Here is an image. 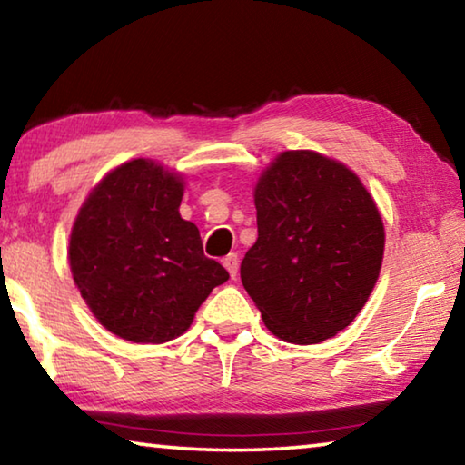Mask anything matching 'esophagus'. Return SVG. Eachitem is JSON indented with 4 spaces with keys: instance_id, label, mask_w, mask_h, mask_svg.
<instances>
[{
    "instance_id": "esophagus-1",
    "label": "esophagus",
    "mask_w": 465,
    "mask_h": 465,
    "mask_svg": "<svg viewBox=\"0 0 465 465\" xmlns=\"http://www.w3.org/2000/svg\"><path fill=\"white\" fill-rule=\"evenodd\" d=\"M223 266L227 269V272H230V277L232 279H235L238 277V271H240V258H238V254H227L225 258H223Z\"/></svg>"
}]
</instances>
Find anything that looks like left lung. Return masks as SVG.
<instances>
[{
	"label": "left lung",
	"mask_w": 465,
	"mask_h": 465,
	"mask_svg": "<svg viewBox=\"0 0 465 465\" xmlns=\"http://www.w3.org/2000/svg\"><path fill=\"white\" fill-rule=\"evenodd\" d=\"M258 240L240 277L266 328L316 344L355 320L380 277L383 223L352 172L316 152H282L256 184Z\"/></svg>",
	"instance_id": "obj_1"
}]
</instances>
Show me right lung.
Masks as SVG:
<instances>
[{"label": "right lung", "instance_id": "obj_1", "mask_svg": "<svg viewBox=\"0 0 465 465\" xmlns=\"http://www.w3.org/2000/svg\"><path fill=\"white\" fill-rule=\"evenodd\" d=\"M183 180L149 160L123 163L94 188L69 240L74 281L94 316L131 342H168L230 274L203 254L178 213Z\"/></svg>", "mask_w": 465, "mask_h": 465}]
</instances>
